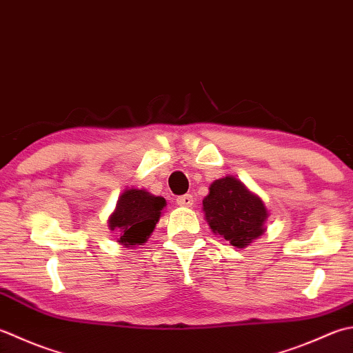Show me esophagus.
Masks as SVG:
<instances>
[{"label": "esophagus", "instance_id": "obj_1", "mask_svg": "<svg viewBox=\"0 0 353 353\" xmlns=\"http://www.w3.org/2000/svg\"><path fill=\"white\" fill-rule=\"evenodd\" d=\"M176 203H177L179 206H182V208H190V206L194 205V199H192L191 194H185V196L177 197Z\"/></svg>", "mask_w": 353, "mask_h": 353}]
</instances>
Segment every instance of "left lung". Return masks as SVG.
Segmentation results:
<instances>
[{"instance_id": "left-lung-1", "label": "left lung", "mask_w": 353, "mask_h": 353, "mask_svg": "<svg viewBox=\"0 0 353 353\" xmlns=\"http://www.w3.org/2000/svg\"><path fill=\"white\" fill-rule=\"evenodd\" d=\"M203 212L211 231L239 250L263 236L269 216L263 200L232 176L211 183L203 199Z\"/></svg>"}]
</instances>
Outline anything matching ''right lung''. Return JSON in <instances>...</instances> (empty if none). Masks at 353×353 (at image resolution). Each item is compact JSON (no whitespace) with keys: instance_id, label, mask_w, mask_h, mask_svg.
I'll return each instance as SVG.
<instances>
[{"instance_id":"right-lung-1","label":"right lung","mask_w":353,"mask_h":353,"mask_svg":"<svg viewBox=\"0 0 353 353\" xmlns=\"http://www.w3.org/2000/svg\"><path fill=\"white\" fill-rule=\"evenodd\" d=\"M167 202L147 190L127 188L108 217V228L119 234L117 243L125 248L143 245L154 231Z\"/></svg>"}]
</instances>
